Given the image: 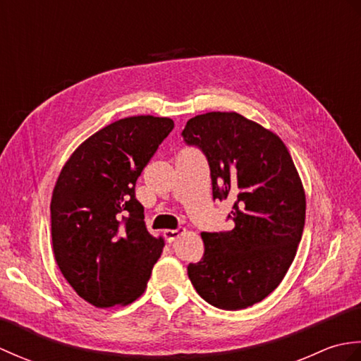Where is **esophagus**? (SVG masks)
Returning <instances> with one entry per match:
<instances>
[{"instance_id": "obj_1", "label": "esophagus", "mask_w": 361, "mask_h": 361, "mask_svg": "<svg viewBox=\"0 0 361 361\" xmlns=\"http://www.w3.org/2000/svg\"><path fill=\"white\" fill-rule=\"evenodd\" d=\"M185 229L183 228H176V229H164V237L167 242H173L175 239H178L180 234H183Z\"/></svg>"}]
</instances>
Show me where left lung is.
<instances>
[{
  "label": "left lung",
  "instance_id": "obj_1",
  "mask_svg": "<svg viewBox=\"0 0 361 361\" xmlns=\"http://www.w3.org/2000/svg\"><path fill=\"white\" fill-rule=\"evenodd\" d=\"M181 136L208 159L214 200H234V228L202 233L204 255L188 276L214 307L247 309L279 286L296 256L305 221L301 178L281 137L239 113L198 114Z\"/></svg>",
  "mask_w": 361,
  "mask_h": 361
}]
</instances>
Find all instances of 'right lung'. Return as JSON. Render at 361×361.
Masks as SVG:
<instances>
[{"label": "right lung", "mask_w": 361, "mask_h": 361, "mask_svg": "<svg viewBox=\"0 0 361 361\" xmlns=\"http://www.w3.org/2000/svg\"><path fill=\"white\" fill-rule=\"evenodd\" d=\"M172 128L169 118L119 119L82 142L59 175L51 198L54 256L94 307L133 302L163 252L164 240L145 228L135 186Z\"/></svg>", "instance_id": "obj_1"}]
</instances>
